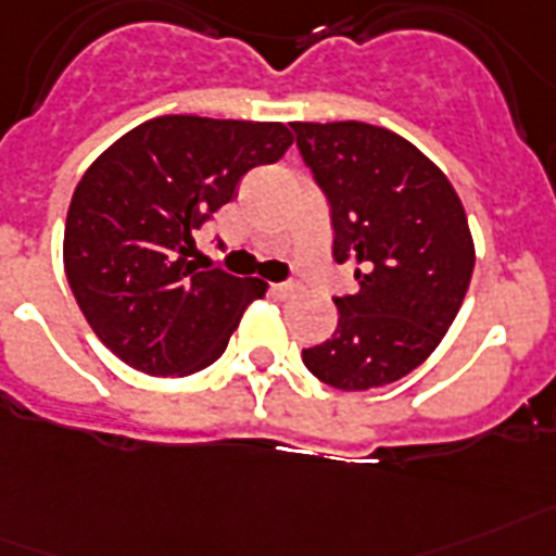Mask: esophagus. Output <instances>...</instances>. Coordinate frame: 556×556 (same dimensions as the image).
Returning a JSON list of instances; mask_svg holds the SVG:
<instances>
[{
  "label": "esophagus",
  "mask_w": 556,
  "mask_h": 556,
  "mask_svg": "<svg viewBox=\"0 0 556 556\" xmlns=\"http://www.w3.org/2000/svg\"><path fill=\"white\" fill-rule=\"evenodd\" d=\"M269 292H273L275 298H292L298 292V283H292V281L273 283V287H269Z\"/></svg>",
  "instance_id": "1"
}]
</instances>
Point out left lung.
Wrapping results in <instances>:
<instances>
[{"instance_id":"left-lung-1","label":"left lung","mask_w":556,"mask_h":556,"mask_svg":"<svg viewBox=\"0 0 556 556\" xmlns=\"http://www.w3.org/2000/svg\"><path fill=\"white\" fill-rule=\"evenodd\" d=\"M298 150L332 210L338 264L355 295L334 298L338 329L301 352L343 392L401 380L438 350L475 269L466 210L443 169L412 141L366 122H292Z\"/></svg>"}]
</instances>
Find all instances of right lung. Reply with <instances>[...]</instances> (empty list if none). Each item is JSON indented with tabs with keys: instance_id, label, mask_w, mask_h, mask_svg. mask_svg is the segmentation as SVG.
Listing matches in <instances>:
<instances>
[{
	"instance_id": "right-lung-1",
	"label": "right lung",
	"mask_w": 556,
	"mask_h": 556,
	"mask_svg": "<svg viewBox=\"0 0 556 556\" xmlns=\"http://www.w3.org/2000/svg\"><path fill=\"white\" fill-rule=\"evenodd\" d=\"M289 144L281 122L159 116L87 167L64 224V273L118 361L185 378L222 357L267 283L195 267L192 232L232 201L244 173L278 162Z\"/></svg>"
}]
</instances>
